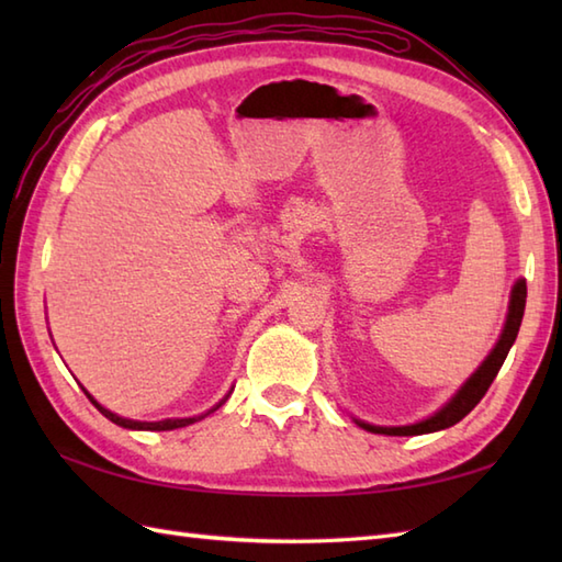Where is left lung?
Instances as JSON below:
<instances>
[{"mask_svg":"<svg viewBox=\"0 0 562 562\" xmlns=\"http://www.w3.org/2000/svg\"><path fill=\"white\" fill-rule=\"evenodd\" d=\"M524 306H527V282L517 280L515 288H512V294H509L507 318H505L503 333H499V338L495 342V348L481 362V367L475 369V372L463 381L461 389L453 393V396L445 405H441L439 411H435L432 415H427V417H423V420H417L413 425H396V427H391V425L389 427L386 425H369L364 420H357V417H352V420L360 425L362 429H367V432L389 435V437L427 435V432H439V429H447L451 425H457L459 420H463V417L475 408V405L481 403V398L485 396V391L491 389L493 379L497 376L499 367H503L509 348L517 340V333H519V326H521V316H524Z\"/></svg>","mask_w":562,"mask_h":562,"instance_id":"8db88e82","label":"left lung"}]
</instances>
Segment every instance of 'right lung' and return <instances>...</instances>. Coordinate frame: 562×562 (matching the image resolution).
I'll use <instances>...</instances> for the list:
<instances>
[{"label": "right lung", "mask_w": 562, "mask_h": 562, "mask_svg": "<svg viewBox=\"0 0 562 562\" xmlns=\"http://www.w3.org/2000/svg\"><path fill=\"white\" fill-rule=\"evenodd\" d=\"M83 389V386H81ZM234 391V389H232ZM232 391L226 393V396L217 403V405H212L210 411H205V413H200V415H193V417H166V420H154V423H147V420H130V417H123V415H117V413H113V411H109V408H103V405L91 396V393L83 389V393H87L89 396V401L97 405V408L109 417L111 423H115V425H121V427H125V429H149V432H166V429H178V427H186V425H193V423H198V420H202V417H207L210 413H214L220 408V405H224V401L232 396Z\"/></svg>", "instance_id": "right-lung-1"}]
</instances>
